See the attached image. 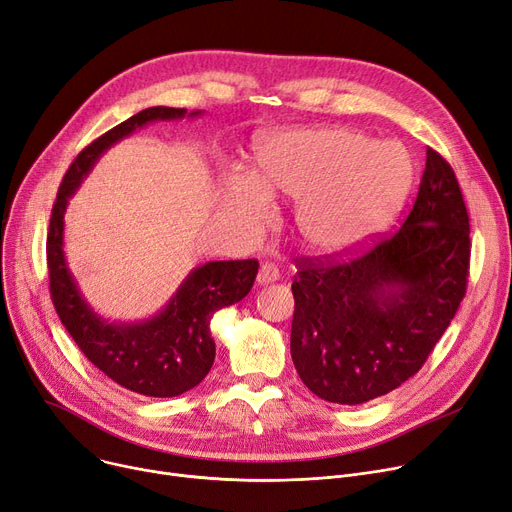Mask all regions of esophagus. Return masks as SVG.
<instances>
[{
  "label": "esophagus",
  "mask_w": 512,
  "mask_h": 512,
  "mask_svg": "<svg viewBox=\"0 0 512 512\" xmlns=\"http://www.w3.org/2000/svg\"><path fill=\"white\" fill-rule=\"evenodd\" d=\"M280 278V270L274 263H263L259 267V274H257V282L259 284H272Z\"/></svg>",
  "instance_id": "34e87169"
}]
</instances>
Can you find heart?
<instances>
[{"label": "heart", "mask_w": 512, "mask_h": 512, "mask_svg": "<svg viewBox=\"0 0 512 512\" xmlns=\"http://www.w3.org/2000/svg\"><path fill=\"white\" fill-rule=\"evenodd\" d=\"M413 161L396 143L351 128H294L255 145L253 174L228 176V209L253 232L270 220L272 197L297 199L294 226L315 255H346L382 232L405 203Z\"/></svg>", "instance_id": "heart-1"}]
</instances>
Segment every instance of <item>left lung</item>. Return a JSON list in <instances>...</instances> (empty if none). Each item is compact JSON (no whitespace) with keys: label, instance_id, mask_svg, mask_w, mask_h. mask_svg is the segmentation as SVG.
<instances>
[{"label":"left lung","instance_id":"obj_1","mask_svg":"<svg viewBox=\"0 0 512 512\" xmlns=\"http://www.w3.org/2000/svg\"><path fill=\"white\" fill-rule=\"evenodd\" d=\"M469 257L459 182L427 149L417 199L392 236L342 263H299L290 355L303 384L363 405L413 378L465 297Z\"/></svg>","mask_w":512,"mask_h":512}]
</instances>
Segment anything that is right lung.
I'll return each instance as SVG.
<instances>
[{"label": "right lung", "mask_w": 512, "mask_h": 512, "mask_svg": "<svg viewBox=\"0 0 512 512\" xmlns=\"http://www.w3.org/2000/svg\"><path fill=\"white\" fill-rule=\"evenodd\" d=\"M184 107L155 105L114 126L78 153L64 174L47 232L49 292L64 328L85 357L122 388L143 396L170 398L203 382L215 359L211 317L247 297L257 278V259L209 261L184 278L168 305L143 321H107L85 301L64 255V213L97 159L137 128L197 118Z\"/></svg>", "instance_id": "obj_1"}]
</instances>
